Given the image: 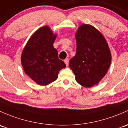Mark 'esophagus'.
I'll return each mask as SVG.
<instances>
[{"label":"esophagus","instance_id":"obj_1","mask_svg":"<svg viewBox=\"0 0 128 128\" xmlns=\"http://www.w3.org/2000/svg\"><path fill=\"white\" fill-rule=\"evenodd\" d=\"M64 62H65V64H66V66H68V62H69V60H68V59H66L65 60H64Z\"/></svg>","mask_w":128,"mask_h":128}]
</instances>
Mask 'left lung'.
I'll use <instances>...</instances> for the list:
<instances>
[{
  "label": "left lung",
  "mask_w": 128,
  "mask_h": 128,
  "mask_svg": "<svg viewBox=\"0 0 128 128\" xmlns=\"http://www.w3.org/2000/svg\"><path fill=\"white\" fill-rule=\"evenodd\" d=\"M76 54L69 67L78 83L85 88L98 84L107 73L112 55L106 38L99 30L90 24L80 26L75 34Z\"/></svg>",
  "instance_id": "left-lung-1"
}]
</instances>
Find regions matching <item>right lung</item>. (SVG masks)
I'll return each mask as SVG.
<instances>
[{
  "label": "right lung",
  "mask_w": 128,
  "mask_h": 128,
  "mask_svg": "<svg viewBox=\"0 0 128 128\" xmlns=\"http://www.w3.org/2000/svg\"><path fill=\"white\" fill-rule=\"evenodd\" d=\"M56 37L49 26L41 27L32 35L22 52L21 61L24 72L40 85L54 82L59 72L66 67L53 46Z\"/></svg>",
  "instance_id": "add662e5"
}]
</instances>
